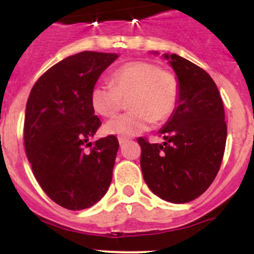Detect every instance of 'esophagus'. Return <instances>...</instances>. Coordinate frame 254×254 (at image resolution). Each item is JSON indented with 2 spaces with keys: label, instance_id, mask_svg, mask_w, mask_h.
<instances>
[{
  "label": "esophagus",
  "instance_id": "34e87169",
  "mask_svg": "<svg viewBox=\"0 0 254 254\" xmlns=\"http://www.w3.org/2000/svg\"><path fill=\"white\" fill-rule=\"evenodd\" d=\"M118 140H119V145L120 146H124L125 143L129 142V139H127V137H119Z\"/></svg>",
  "mask_w": 254,
  "mask_h": 254
}]
</instances>
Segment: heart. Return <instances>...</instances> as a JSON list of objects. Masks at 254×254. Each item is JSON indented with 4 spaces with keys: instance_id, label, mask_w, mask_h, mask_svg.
Segmentation results:
<instances>
[{
    "instance_id": "b5f03b06",
    "label": "heart",
    "mask_w": 254,
    "mask_h": 254,
    "mask_svg": "<svg viewBox=\"0 0 254 254\" xmlns=\"http://www.w3.org/2000/svg\"><path fill=\"white\" fill-rule=\"evenodd\" d=\"M125 99H129L130 112L107 123L108 134L132 136L147 130L153 122L167 120L178 106V79L153 63L131 61L112 73L111 84L97 83L91 91L92 108L106 118L114 117Z\"/></svg>"
}]
</instances>
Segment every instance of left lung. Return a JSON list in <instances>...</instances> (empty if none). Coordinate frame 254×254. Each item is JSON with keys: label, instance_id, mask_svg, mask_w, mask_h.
Instances as JSON below:
<instances>
[{"label": "left lung", "instance_id": "8db88e82", "mask_svg": "<svg viewBox=\"0 0 254 254\" xmlns=\"http://www.w3.org/2000/svg\"><path fill=\"white\" fill-rule=\"evenodd\" d=\"M163 58L178 78L179 102L158 131L165 142L137 140L140 166L153 194L183 204L200 196L214 182L224 157L227 127L222 99L209 73L177 54H163Z\"/></svg>", "mask_w": 254, "mask_h": 254}]
</instances>
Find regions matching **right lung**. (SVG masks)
<instances>
[{
    "label": "right lung",
    "instance_id": "1",
    "mask_svg": "<svg viewBox=\"0 0 254 254\" xmlns=\"http://www.w3.org/2000/svg\"><path fill=\"white\" fill-rule=\"evenodd\" d=\"M117 59L96 51L68 56L40 76L28 98L25 153L43 190L68 210L94 205L111 186L119 142L114 135L89 142L102 124L91 91Z\"/></svg>",
    "mask_w": 254,
    "mask_h": 254
}]
</instances>
